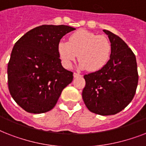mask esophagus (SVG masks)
<instances>
[{"instance_id": "34e87169", "label": "esophagus", "mask_w": 146, "mask_h": 146, "mask_svg": "<svg viewBox=\"0 0 146 146\" xmlns=\"http://www.w3.org/2000/svg\"><path fill=\"white\" fill-rule=\"evenodd\" d=\"M80 76H82L80 75V73H73V77L74 78H78V77H80Z\"/></svg>"}]
</instances>
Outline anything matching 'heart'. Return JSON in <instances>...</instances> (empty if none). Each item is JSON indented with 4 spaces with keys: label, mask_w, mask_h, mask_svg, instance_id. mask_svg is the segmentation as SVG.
<instances>
[{
    "label": "heart",
    "mask_w": 146,
    "mask_h": 146,
    "mask_svg": "<svg viewBox=\"0 0 146 146\" xmlns=\"http://www.w3.org/2000/svg\"><path fill=\"white\" fill-rule=\"evenodd\" d=\"M57 52L63 66L70 69L78 55L79 66L90 72L102 70L108 63L111 44L106 36L80 29L69 37L68 42H60Z\"/></svg>",
    "instance_id": "obj_1"
}]
</instances>
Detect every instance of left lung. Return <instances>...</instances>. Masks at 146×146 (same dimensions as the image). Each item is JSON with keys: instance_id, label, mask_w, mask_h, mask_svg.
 <instances>
[{"instance_id": "left-lung-1", "label": "left lung", "mask_w": 146, "mask_h": 146, "mask_svg": "<svg viewBox=\"0 0 146 146\" xmlns=\"http://www.w3.org/2000/svg\"><path fill=\"white\" fill-rule=\"evenodd\" d=\"M111 44L110 60L104 68L84 76L82 99L96 114L113 115L131 102L139 76L136 56L125 42L108 30H103Z\"/></svg>"}]
</instances>
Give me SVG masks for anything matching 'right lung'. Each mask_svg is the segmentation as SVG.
Returning a JSON list of instances; mask_svg holds the SVG:
<instances>
[{"mask_svg":"<svg viewBox=\"0 0 146 146\" xmlns=\"http://www.w3.org/2000/svg\"><path fill=\"white\" fill-rule=\"evenodd\" d=\"M71 26L42 25L29 31L13 46L7 66L8 88L18 105L29 113L50 111L73 73L61 65L57 44L75 30Z\"/></svg>","mask_w":146,"mask_h":146,"instance_id":"1","label":"right lung"}]
</instances>
